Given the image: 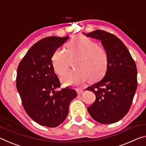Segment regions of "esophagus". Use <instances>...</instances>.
<instances>
[{
  "instance_id": "esophagus-1",
  "label": "esophagus",
  "mask_w": 146,
  "mask_h": 146,
  "mask_svg": "<svg viewBox=\"0 0 146 146\" xmlns=\"http://www.w3.org/2000/svg\"><path fill=\"white\" fill-rule=\"evenodd\" d=\"M76 91H77V93L78 95H80L81 93H82L84 92L83 89H82V88H76Z\"/></svg>"
}]
</instances>
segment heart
Segmentation results:
<instances>
[{
  "label": "heart",
  "instance_id": "heart-1",
  "mask_svg": "<svg viewBox=\"0 0 146 146\" xmlns=\"http://www.w3.org/2000/svg\"><path fill=\"white\" fill-rule=\"evenodd\" d=\"M66 51L56 49L51 56V64L55 72L62 76L68 69L70 60L78 57L75 67L78 70L72 71L62 76L66 86H80L91 80L96 82L107 72L109 56L104 47L84 35H77L66 44Z\"/></svg>",
  "mask_w": 146,
  "mask_h": 146
}]
</instances>
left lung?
<instances>
[{
  "label": "left lung",
  "mask_w": 146,
  "mask_h": 146,
  "mask_svg": "<svg viewBox=\"0 0 146 146\" xmlns=\"http://www.w3.org/2000/svg\"><path fill=\"white\" fill-rule=\"evenodd\" d=\"M86 36L100 40L109 56L104 77L87 88L96 95L95 102L88 108V112L99 123L117 122L129 111L137 90L135 62L126 46L115 35L98 29Z\"/></svg>",
  "instance_id": "1"
}]
</instances>
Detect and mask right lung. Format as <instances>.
Instances as JSON below:
<instances>
[{
  "label": "right lung",
  "instance_id": "right-lung-1",
  "mask_svg": "<svg viewBox=\"0 0 146 146\" xmlns=\"http://www.w3.org/2000/svg\"><path fill=\"white\" fill-rule=\"evenodd\" d=\"M69 36H48L32 46L17 68L16 86L26 112L36 123L55 127L68 114L71 101L77 96L73 89L60 88L51 56Z\"/></svg>",
  "mask_w": 146,
  "mask_h": 146
}]
</instances>
